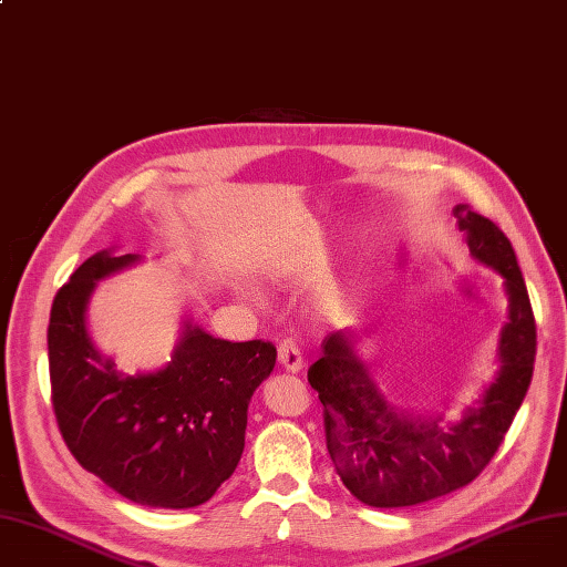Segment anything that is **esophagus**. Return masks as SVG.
<instances>
[{"instance_id": "obj_1", "label": "esophagus", "mask_w": 567, "mask_h": 567, "mask_svg": "<svg viewBox=\"0 0 567 567\" xmlns=\"http://www.w3.org/2000/svg\"><path fill=\"white\" fill-rule=\"evenodd\" d=\"M278 361L280 365L287 370V372H301L303 370V355H301V349L299 344H296L293 340H282L280 347H278Z\"/></svg>"}]
</instances>
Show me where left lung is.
<instances>
[{"label": "left lung", "instance_id": "left-lung-1", "mask_svg": "<svg viewBox=\"0 0 567 567\" xmlns=\"http://www.w3.org/2000/svg\"><path fill=\"white\" fill-rule=\"evenodd\" d=\"M453 216L471 257L503 278L508 299L498 370L462 419L445 421L443 413H409L391 404L372 363L355 349L361 333L353 329L326 336L321 359L308 370L323 404L326 445L340 481L372 508L419 505L478 478L511 430L533 377L535 319L508 236L466 204H457Z\"/></svg>", "mask_w": 567, "mask_h": 567}]
</instances>
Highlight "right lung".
<instances>
[{
  "instance_id": "right-lung-1",
  "label": "right lung",
  "mask_w": 567,
  "mask_h": 567,
  "mask_svg": "<svg viewBox=\"0 0 567 567\" xmlns=\"http://www.w3.org/2000/svg\"><path fill=\"white\" fill-rule=\"evenodd\" d=\"M142 255L101 250L56 291L48 326L52 404L73 457L124 498L186 511L212 498L244 455L248 404L276 368L271 342H229L178 323L169 363L126 374L89 326L96 285Z\"/></svg>"
}]
</instances>
